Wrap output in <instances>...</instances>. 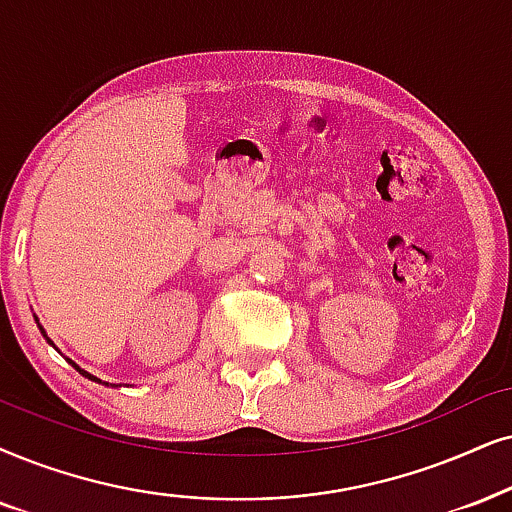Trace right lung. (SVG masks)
<instances>
[{"label":"right lung","instance_id":"right-lung-1","mask_svg":"<svg viewBox=\"0 0 512 512\" xmlns=\"http://www.w3.org/2000/svg\"><path fill=\"white\" fill-rule=\"evenodd\" d=\"M42 333H44V331H42ZM49 342H51V340H49ZM70 364H73V361H70ZM73 366H75V368H77V371H80V373H82V375H84V378H89V380H94V383H101V380H99V378H94V375H89V373H87V371H82V368H80V366H77V364H73ZM106 385H108V383H106Z\"/></svg>","mask_w":512,"mask_h":512}]
</instances>
